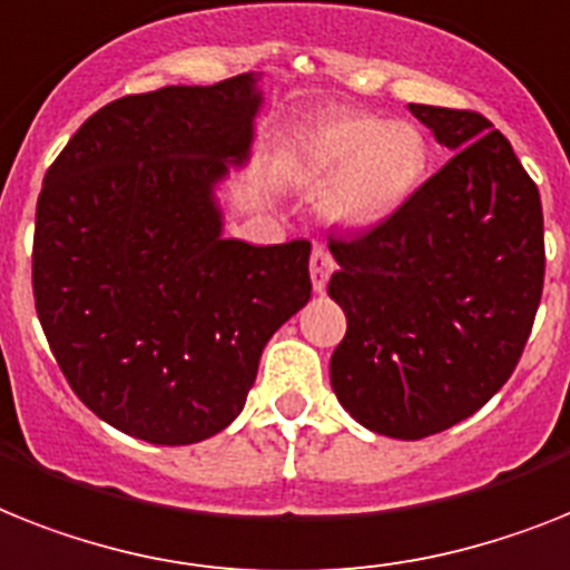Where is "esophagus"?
Listing matches in <instances>:
<instances>
[{"mask_svg":"<svg viewBox=\"0 0 570 570\" xmlns=\"http://www.w3.org/2000/svg\"><path fill=\"white\" fill-rule=\"evenodd\" d=\"M335 267H337L335 258H332V253H328L326 247H314L312 265H308V271H312L314 291H326L328 276L335 274Z\"/></svg>","mask_w":570,"mask_h":570,"instance_id":"esophagus-1","label":"esophagus"}]
</instances>
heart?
Masks as SVG:
<instances>
[{
	"label": "heart",
	"mask_w": 570,
	"mask_h": 570,
	"mask_svg": "<svg viewBox=\"0 0 570 570\" xmlns=\"http://www.w3.org/2000/svg\"><path fill=\"white\" fill-rule=\"evenodd\" d=\"M305 174L328 180L323 212L350 229L396 218L422 189L428 142L411 121H381L373 112H341L308 136Z\"/></svg>",
	"instance_id": "heart-1"
}]
</instances>
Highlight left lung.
I'll use <instances>...</instances> for the list:
<instances>
[{
	"instance_id": "1",
	"label": "left lung",
	"mask_w": 570,
	"mask_h": 570,
	"mask_svg": "<svg viewBox=\"0 0 570 570\" xmlns=\"http://www.w3.org/2000/svg\"><path fill=\"white\" fill-rule=\"evenodd\" d=\"M451 159L396 218L328 238L346 314L332 390L352 420L422 440L472 416L504 387L544 285L539 189L492 121L411 105Z\"/></svg>"
}]
</instances>
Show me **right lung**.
Wrapping results in <instances>:
<instances>
[{
	"label": "right lung",
	"mask_w": 570,
	"mask_h": 570,
	"mask_svg": "<svg viewBox=\"0 0 570 570\" xmlns=\"http://www.w3.org/2000/svg\"><path fill=\"white\" fill-rule=\"evenodd\" d=\"M253 75L92 112L37 197L31 285L75 396L136 440L189 445L242 413L276 328L312 296V244L224 238L215 183L250 154Z\"/></svg>",
	"instance_id": "right-lung-1"
}]
</instances>
